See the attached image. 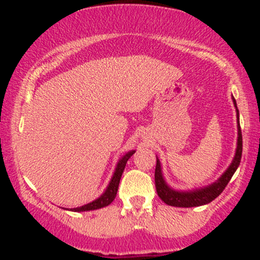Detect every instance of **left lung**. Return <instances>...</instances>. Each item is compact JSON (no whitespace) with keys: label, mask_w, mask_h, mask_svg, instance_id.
<instances>
[{"label":"left lung","mask_w":260,"mask_h":260,"mask_svg":"<svg viewBox=\"0 0 260 260\" xmlns=\"http://www.w3.org/2000/svg\"><path fill=\"white\" fill-rule=\"evenodd\" d=\"M234 104L236 105V100L234 99ZM237 122H238V139H237V149H236L235 159L230 168L226 170V172L221 177L217 180L215 183L210 184L209 187L203 188V189L193 190V192H176L171 189L168 184L165 183L161 174V166L160 161L156 157V168H155V187H156L157 196L164 203L171 207H180V208H192V207H201V205L208 204V203L213 202L216 197H219L228 186L230 180L234 176L235 171L237 170L238 165L241 162V157H242V132H241L240 127V113L237 110Z\"/></svg>","instance_id":"left-lung-1"}]
</instances>
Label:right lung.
Wrapping results in <instances>:
<instances>
[{
    "label": "right lung",
    "instance_id": "right-lung-1",
    "mask_svg": "<svg viewBox=\"0 0 260 260\" xmlns=\"http://www.w3.org/2000/svg\"><path fill=\"white\" fill-rule=\"evenodd\" d=\"M134 154V150L129 151V153H127L124 155L123 157L120 160V162L117 164V168H116V171L115 174H113V177L111 182H110L109 187H107V189L105 190V193H104L103 196L100 197V198H98L96 201L89 203V204H85L83 205V207H79V208H74V209H71V210L73 211H88V210H95V209H100V208H104V207H107L109 204H111L113 202V199L116 198V194H117V190H118V184H120V180H121V176L123 174V170L126 168V164L128 159H129L131 156Z\"/></svg>",
    "mask_w": 260,
    "mask_h": 260
}]
</instances>
